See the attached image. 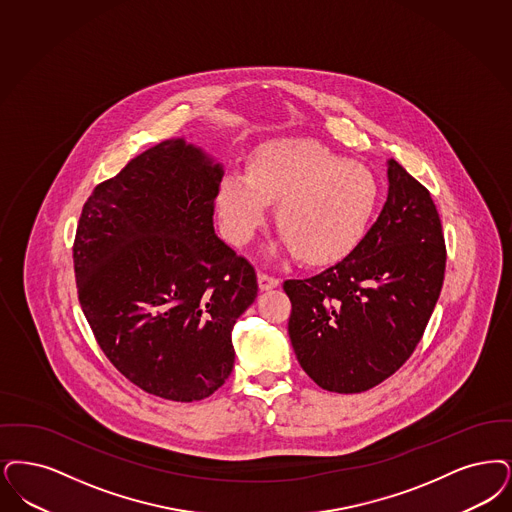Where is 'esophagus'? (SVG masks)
Here are the masks:
<instances>
[{
	"label": "esophagus",
	"mask_w": 512,
	"mask_h": 512,
	"mask_svg": "<svg viewBox=\"0 0 512 512\" xmlns=\"http://www.w3.org/2000/svg\"><path fill=\"white\" fill-rule=\"evenodd\" d=\"M257 280H259V289H261V291H268V289H274V287L280 286V280H278V278L268 276L265 272H259Z\"/></svg>",
	"instance_id": "obj_1"
}]
</instances>
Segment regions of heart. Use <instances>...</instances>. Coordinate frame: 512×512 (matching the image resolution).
<instances>
[{
	"label": "heart",
	"mask_w": 512,
	"mask_h": 512,
	"mask_svg": "<svg viewBox=\"0 0 512 512\" xmlns=\"http://www.w3.org/2000/svg\"><path fill=\"white\" fill-rule=\"evenodd\" d=\"M377 200L379 183L368 167L316 141L276 139L255 150L249 175H226L217 204L228 240L242 246L278 202L276 247L295 249L307 263H333L360 244Z\"/></svg>",
	"instance_id": "b5f03b06"
}]
</instances>
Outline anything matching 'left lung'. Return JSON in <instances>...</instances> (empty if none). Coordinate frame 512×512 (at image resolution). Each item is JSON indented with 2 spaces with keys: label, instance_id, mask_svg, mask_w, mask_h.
Returning <instances> with one entry per match:
<instances>
[{
  "label": "left lung",
  "instance_id": "1",
  "mask_svg": "<svg viewBox=\"0 0 512 512\" xmlns=\"http://www.w3.org/2000/svg\"><path fill=\"white\" fill-rule=\"evenodd\" d=\"M389 194L347 257L307 280H287L289 339L322 389H373L400 368L429 324L444 284L446 246L430 192L390 158Z\"/></svg>",
  "mask_w": 512,
  "mask_h": 512
}]
</instances>
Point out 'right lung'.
Returning a JSON list of instances; mask_svg holds the SVG:
<instances>
[{
  "instance_id": "obj_1",
  "label": "right lung",
  "mask_w": 512,
  "mask_h": 512,
  "mask_svg": "<svg viewBox=\"0 0 512 512\" xmlns=\"http://www.w3.org/2000/svg\"><path fill=\"white\" fill-rule=\"evenodd\" d=\"M223 175L183 137L156 144L95 186L76 232L78 297L104 354L173 402L223 387L232 328L257 297L253 266L213 228Z\"/></svg>"
}]
</instances>
